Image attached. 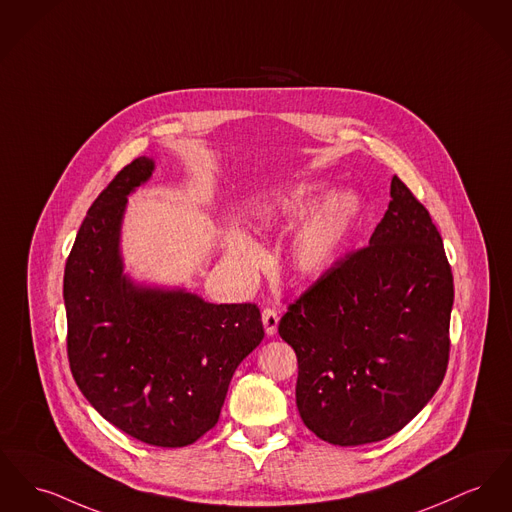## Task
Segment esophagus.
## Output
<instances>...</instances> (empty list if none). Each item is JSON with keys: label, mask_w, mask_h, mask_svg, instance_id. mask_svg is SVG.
Here are the masks:
<instances>
[{"label": "esophagus", "mask_w": 512, "mask_h": 512, "mask_svg": "<svg viewBox=\"0 0 512 512\" xmlns=\"http://www.w3.org/2000/svg\"><path fill=\"white\" fill-rule=\"evenodd\" d=\"M278 321H280V317H278V313H276L274 309L267 307V309L263 311V325H265V332H267V336H274V334H276Z\"/></svg>", "instance_id": "obj_1"}]
</instances>
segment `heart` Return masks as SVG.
Returning <instances> with one entry per match:
<instances>
[{
	"mask_svg": "<svg viewBox=\"0 0 512 512\" xmlns=\"http://www.w3.org/2000/svg\"><path fill=\"white\" fill-rule=\"evenodd\" d=\"M319 183H301L278 195L272 203H261L255 209L259 222H280L311 207L319 193ZM361 218V201L350 191H338L309 212L290 238V263L294 271L315 278L331 269L342 247L350 240ZM226 255L241 272L257 271L263 253L259 245L240 230H232L226 238Z\"/></svg>",
	"mask_w": 512,
	"mask_h": 512,
	"instance_id": "b5f03b06",
	"label": "heart"
}]
</instances>
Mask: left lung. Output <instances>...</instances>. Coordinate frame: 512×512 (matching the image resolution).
Listing matches in <instances>:
<instances>
[{"label":"left lung","mask_w":512,"mask_h":512,"mask_svg":"<svg viewBox=\"0 0 512 512\" xmlns=\"http://www.w3.org/2000/svg\"><path fill=\"white\" fill-rule=\"evenodd\" d=\"M452 300L441 234L394 176L369 245L340 259L280 319L278 334L298 356L296 404L307 429L358 447L414 420L447 373Z\"/></svg>","instance_id":"8db88e82"}]
</instances>
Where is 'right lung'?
I'll list each match as a JSON object with an SVG mask.
<instances>
[{"mask_svg":"<svg viewBox=\"0 0 512 512\" xmlns=\"http://www.w3.org/2000/svg\"><path fill=\"white\" fill-rule=\"evenodd\" d=\"M154 160L127 164L87 212L65 263L63 300L73 379L92 408L154 447L195 443L218 421L232 375L263 340L255 303H209L123 272L127 195Z\"/></svg>","mask_w":512,"mask_h":512,"instance_id":"obj_1","label":"right lung"}]
</instances>
